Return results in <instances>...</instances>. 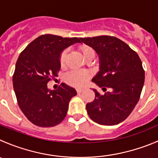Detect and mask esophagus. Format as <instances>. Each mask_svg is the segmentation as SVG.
I'll list each match as a JSON object with an SVG mask.
<instances>
[{"label":"esophagus","mask_w":158,"mask_h":158,"mask_svg":"<svg viewBox=\"0 0 158 158\" xmlns=\"http://www.w3.org/2000/svg\"><path fill=\"white\" fill-rule=\"evenodd\" d=\"M82 91H83L82 89H76V92H77V93H81Z\"/></svg>","instance_id":"esophagus-1"}]
</instances>
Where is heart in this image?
Returning <instances> with one entry per match:
<instances>
[{"mask_svg":"<svg viewBox=\"0 0 158 158\" xmlns=\"http://www.w3.org/2000/svg\"><path fill=\"white\" fill-rule=\"evenodd\" d=\"M80 52L84 57L87 56L88 54L91 52H94L93 50L91 48L88 46H81ZM67 54H68V50H65L62 52V53L60 56V63L62 65H64L65 64L67 59ZM90 77V73L87 71H83V70H73V71L69 72L67 73L65 76V80L70 85L73 86H82L85 85L89 80Z\"/></svg>","mask_w":158,"mask_h":158,"instance_id":"1","label":"heart"}]
</instances>
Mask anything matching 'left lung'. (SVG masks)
<instances>
[{
    "instance_id": "left-lung-1",
    "label": "left lung",
    "mask_w": 158,
    "mask_h": 158,
    "mask_svg": "<svg viewBox=\"0 0 158 158\" xmlns=\"http://www.w3.org/2000/svg\"><path fill=\"white\" fill-rule=\"evenodd\" d=\"M84 44L99 56V71L93 78L105 92L101 95L95 89V99L86 104L91 120L106 126L121 123L128 117L138 102L144 83L145 74L137 52L115 37L81 38ZM110 90L106 92V88Z\"/></svg>"
}]
</instances>
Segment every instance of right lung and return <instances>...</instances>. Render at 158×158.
<instances>
[{
	"instance_id": "obj_1",
	"label": "right lung",
	"mask_w": 158,
	"mask_h": 158,
	"mask_svg": "<svg viewBox=\"0 0 158 158\" xmlns=\"http://www.w3.org/2000/svg\"><path fill=\"white\" fill-rule=\"evenodd\" d=\"M76 43H82L81 38L41 35L18 57L13 76L14 90L21 110L36 126L49 127L60 123L66 116L70 99L77 94L65 83L56 90L48 89L47 84L60 69L62 52Z\"/></svg>"
}]
</instances>
